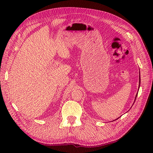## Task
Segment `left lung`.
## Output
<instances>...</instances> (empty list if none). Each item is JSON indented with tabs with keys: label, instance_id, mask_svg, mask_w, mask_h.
Listing matches in <instances>:
<instances>
[{
	"label": "left lung",
	"instance_id": "1",
	"mask_svg": "<svg viewBox=\"0 0 153 153\" xmlns=\"http://www.w3.org/2000/svg\"><path fill=\"white\" fill-rule=\"evenodd\" d=\"M140 83H141V79H140V76H139V85H140ZM137 95H136V96H135V99H136V98H137ZM118 119V118H117ZM116 119V120H117Z\"/></svg>",
	"mask_w": 153,
	"mask_h": 153
}]
</instances>
